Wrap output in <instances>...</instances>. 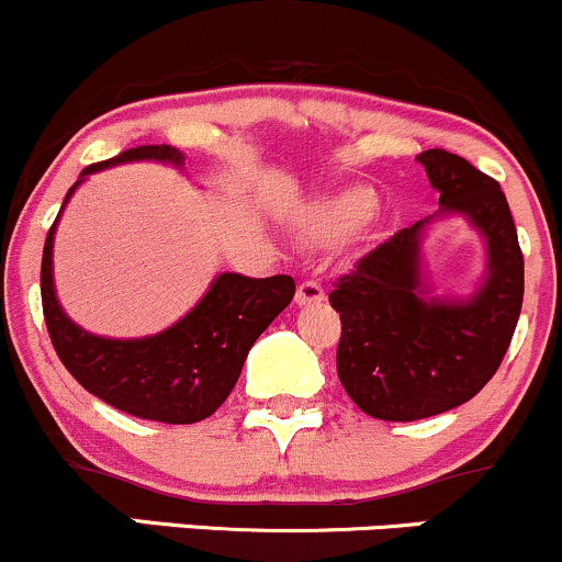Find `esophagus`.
Listing matches in <instances>:
<instances>
[{"label": "esophagus", "mask_w": 562, "mask_h": 562, "mask_svg": "<svg viewBox=\"0 0 562 562\" xmlns=\"http://www.w3.org/2000/svg\"><path fill=\"white\" fill-rule=\"evenodd\" d=\"M324 297L326 292L318 281H302L297 286V294H294V302L297 305H315V302H321Z\"/></svg>", "instance_id": "obj_1"}]
</instances>
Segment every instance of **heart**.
I'll use <instances>...</instances> for the list:
<instances>
[{
    "mask_svg": "<svg viewBox=\"0 0 562 562\" xmlns=\"http://www.w3.org/2000/svg\"><path fill=\"white\" fill-rule=\"evenodd\" d=\"M376 210V196L369 188H350V191L337 193V196L326 199L324 204L315 206L311 214V233L321 241H331L342 233L366 223Z\"/></svg>",
    "mask_w": 562,
    "mask_h": 562,
    "instance_id": "heart-1",
    "label": "heart"
}]
</instances>
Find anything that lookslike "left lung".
<instances>
[{"mask_svg": "<svg viewBox=\"0 0 562 562\" xmlns=\"http://www.w3.org/2000/svg\"><path fill=\"white\" fill-rule=\"evenodd\" d=\"M440 193L438 214H464L488 251L485 281L468 300L427 297L419 220L382 241L334 283L342 321L337 374L361 412L414 422L462 406L496 374L522 305V251L499 182L462 156H417Z\"/></svg>", "mask_w": 562, "mask_h": 562, "instance_id": "1", "label": "left lung"}]
</instances>
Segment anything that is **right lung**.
I'll return each instance as SVG.
<instances>
[{
  "mask_svg": "<svg viewBox=\"0 0 562 562\" xmlns=\"http://www.w3.org/2000/svg\"><path fill=\"white\" fill-rule=\"evenodd\" d=\"M140 159L182 167V154L172 145H137L81 169L63 206L87 175ZM60 212L42 251V311L63 366L87 393L132 417L167 425H193L212 417L236 387L251 345L292 302V276L249 279L223 273L191 313L154 337H94L74 324L55 297L53 241Z\"/></svg>",
  "mask_w": 562,
  "mask_h": 562,
  "instance_id": "1",
  "label": "right lung"
}]
</instances>
